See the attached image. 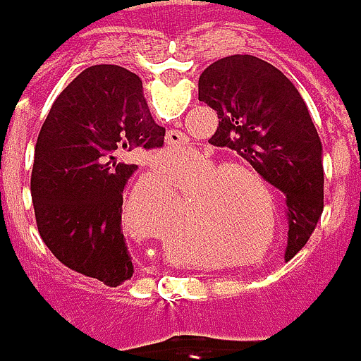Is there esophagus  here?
Wrapping results in <instances>:
<instances>
[{
  "label": "esophagus",
  "mask_w": 361,
  "mask_h": 361,
  "mask_svg": "<svg viewBox=\"0 0 361 361\" xmlns=\"http://www.w3.org/2000/svg\"><path fill=\"white\" fill-rule=\"evenodd\" d=\"M165 143H167V149H180L185 145V135L181 131H169L165 137Z\"/></svg>",
  "instance_id": "34e87169"
}]
</instances>
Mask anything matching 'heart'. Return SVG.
I'll return each instance as SVG.
<instances>
[{
  "label": "heart",
  "instance_id": "b5f03b06",
  "mask_svg": "<svg viewBox=\"0 0 361 361\" xmlns=\"http://www.w3.org/2000/svg\"><path fill=\"white\" fill-rule=\"evenodd\" d=\"M176 176L181 183L197 180L190 190L192 202L207 192L197 200L196 210L190 218V228L196 238L216 244L218 250H224L230 257H240L238 260L255 259L271 248L276 236V218L273 212L269 214V226L264 232V212L257 188L269 202L271 188L260 171L244 164L224 165V161L202 153L192 164L178 169Z\"/></svg>",
  "mask_w": 361,
  "mask_h": 361
}]
</instances>
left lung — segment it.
<instances>
[{
	"label": "left lung",
	"instance_id": "1",
	"mask_svg": "<svg viewBox=\"0 0 361 361\" xmlns=\"http://www.w3.org/2000/svg\"><path fill=\"white\" fill-rule=\"evenodd\" d=\"M197 99L218 115L212 145L243 155L285 196V259H290L305 246L323 212L322 139L303 97L273 64L234 54L202 72Z\"/></svg>",
	"mask_w": 361,
	"mask_h": 361
}]
</instances>
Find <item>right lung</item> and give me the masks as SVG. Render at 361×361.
I'll use <instances>...</instances> for the list:
<instances>
[{
	"label": "right lung",
	"mask_w": 361,
	"mask_h": 361,
	"mask_svg": "<svg viewBox=\"0 0 361 361\" xmlns=\"http://www.w3.org/2000/svg\"><path fill=\"white\" fill-rule=\"evenodd\" d=\"M164 137L141 78L123 66H90L58 94L36 143L32 200L39 236L62 264L111 287L133 276L123 194L135 159Z\"/></svg>",
	"instance_id": "obj_1"
}]
</instances>
